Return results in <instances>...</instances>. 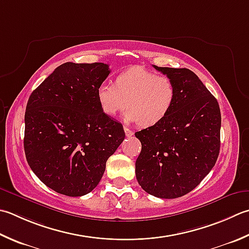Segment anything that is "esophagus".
<instances>
[{
	"instance_id": "1",
	"label": "esophagus",
	"mask_w": 249,
	"mask_h": 249,
	"mask_svg": "<svg viewBox=\"0 0 249 249\" xmlns=\"http://www.w3.org/2000/svg\"><path fill=\"white\" fill-rule=\"evenodd\" d=\"M124 130H125V135L127 136V137H131V136L134 135V131L129 129L128 127H124Z\"/></svg>"
}]
</instances>
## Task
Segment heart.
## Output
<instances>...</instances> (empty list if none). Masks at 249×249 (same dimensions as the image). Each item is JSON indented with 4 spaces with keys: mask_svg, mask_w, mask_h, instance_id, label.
<instances>
[{
    "mask_svg": "<svg viewBox=\"0 0 249 249\" xmlns=\"http://www.w3.org/2000/svg\"><path fill=\"white\" fill-rule=\"evenodd\" d=\"M96 97L106 115L114 116L127 106L124 113L126 123L152 127L173 111L177 100V87L169 76L134 67L121 72L115 84L102 82L97 87Z\"/></svg>",
    "mask_w": 249,
    "mask_h": 249,
    "instance_id": "b5f03b06",
    "label": "heart"
}]
</instances>
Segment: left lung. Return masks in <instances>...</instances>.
<instances>
[{
    "label": "left lung",
    "instance_id": "obj_1",
    "mask_svg": "<svg viewBox=\"0 0 249 249\" xmlns=\"http://www.w3.org/2000/svg\"><path fill=\"white\" fill-rule=\"evenodd\" d=\"M153 67L173 79L177 100L163 122L135 133L141 142L136 177L151 196L176 198L191 192L215 166L220 150V108L191 70Z\"/></svg>",
    "mask_w": 249,
    "mask_h": 249
}]
</instances>
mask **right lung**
Returning a JSON list of instances; mask_svg holds the SVG:
<instances>
[{"mask_svg":"<svg viewBox=\"0 0 249 249\" xmlns=\"http://www.w3.org/2000/svg\"><path fill=\"white\" fill-rule=\"evenodd\" d=\"M110 73L102 62H66L29 97L23 147L41 181L68 196L92 191L123 142V125L101 111L96 90Z\"/></svg>","mask_w":249,"mask_h":249,"instance_id":"right-lung-1","label":"right lung"}]
</instances>
